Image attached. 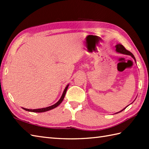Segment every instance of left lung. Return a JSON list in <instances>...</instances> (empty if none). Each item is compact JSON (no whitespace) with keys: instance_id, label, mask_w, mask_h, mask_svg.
Wrapping results in <instances>:
<instances>
[{"instance_id":"1","label":"left lung","mask_w":149,"mask_h":149,"mask_svg":"<svg viewBox=\"0 0 149 149\" xmlns=\"http://www.w3.org/2000/svg\"><path fill=\"white\" fill-rule=\"evenodd\" d=\"M115 47H116V52L120 53V54H125V55L131 56L132 57V58L134 59V61H136V59H135V58H134V55L132 54L131 52H129V51H128L127 50H126L125 47H123V46L122 45V44L118 43V44H117V45L115 46ZM128 106H129V105H128ZM127 106H126V107H125V108H123L122 110L120 111H119V112H117V113H115V114L118 113H120V112L124 110V109H125L126 108V107H127Z\"/></svg>"}]
</instances>
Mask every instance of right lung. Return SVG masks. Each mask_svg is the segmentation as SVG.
<instances>
[{
	"instance_id": "right-lung-1",
	"label": "right lung",
	"mask_w": 149,
	"mask_h": 149,
	"mask_svg": "<svg viewBox=\"0 0 149 149\" xmlns=\"http://www.w3.org/2000/svg\"><path fill=\"white\" fill-rule=\"evenodd\" d=\"M69 86V84H67V86H66V88H65L64 91H63L62 95L60 98V99L57 102L56 104H54V105H52L50 106L49 107H44V108H40V109H26V108H24V107H22V109H24V110L27 111H30V112H34V113H43V112H45L47 111H49V110H51L52 109H54L55 107H58L60 104L62 102V101L63 100L65 96V94L66 92V90L68 89V87Z\"/></svg>"
}]
</instances>
